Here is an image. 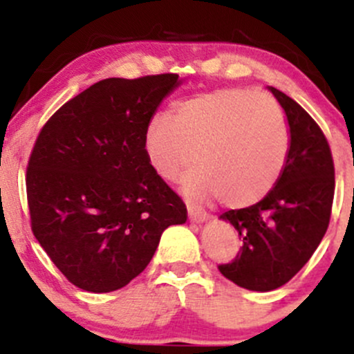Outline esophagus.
I'll list each match as a JSON object with an SVG mask.
<instances>
[{"instance_id": "1", "label": "esophagus", "mask_w": 354, "mask_h": 354, "mask_svg": "<svg viewBox=\"0 0 354 354\" xmlns=\"http://www.w3.org/2000/svg\"><path fill=\"white\" fill-rule=\"evenodd\" d=\"M188 217H190L192 223H197V224L205 223V221L209 219V216H207L202 209H198V207L195 205H188Z\"/></svg>"}]
</instances>
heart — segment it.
Returning a JSON list of instances; mask_svg holds the SVG:
<instances>
[{
    "mask_svg": "<svg viewBox=\"0 0 354 354\" xmlns=\"http://www.w3.org/2000/svg\"><path fill=\"white\" fill-rule=\"evenodd\" d=\"M289 131L279 106L248 88L195 95L156 116L144 133V152L159 178L181 180L190 198L219 197L230 207L260 202L286 164Z\"/></svg>",
    "mask_w": 354,
    "mask_h": 354,
    "instance_id": "heart-1",
    "label": "heart"
}]
</instances>
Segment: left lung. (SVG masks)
<instances>
[{
	"mask_svg": "<svg viewBox=\"0 0 354 354\" xmlns=\"http://www.w3.org/2000/svg\"><path fill=\"white\" fill-rule=\"evenodd\" d=\"M286 114V164L272 190L255 205L227 210L243 240L236 259L221 274L250 291H272L288 283L322 241L334 198V162L319 124L284 92L269 87Z\"/></svg>",
	"mask_w": 354,
	"mask_h": 354,
	"instance_id": "1",
	"label": "left lung"
}]
</instances>
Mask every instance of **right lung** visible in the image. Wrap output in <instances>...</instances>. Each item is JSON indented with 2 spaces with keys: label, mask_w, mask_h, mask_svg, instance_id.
I'll return each mask as SVG.
<instances>
[{
  "label": "right lung",
  "mask_w": 354,
  "mask_h": 354,
  "mask_svg": "<svg viewBox=\"0 0 354 354\" xmlns=\"http://www.w3.org/2000/svg\"><path fill=\"white\" fill-rule=\"evenodd\" d=\"M176 73L106 78L70 99L39 133L27 167L32 231L63 276L88 292L127 286L187 207L154 173L144 133Z\"/></svg>",
  "instance_id": "right-lung-1"
}]
</instances>
